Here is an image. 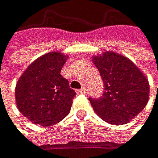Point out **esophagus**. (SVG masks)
Instances as JSON below:
<instances>
[{
	"label": "esophagus",
	"instance_id": "obj_1",
	"mask_svg": "<svg viewBox=\"0 0 158 158\" xmlns=\"http://www.w3.org/2000/svg\"><path fill=\"white\" fill-rule=\"evenodd\" d=\"M86 89L85 88H81L80 90H77V94H85Z\"/></svg>",
	"mask_w": 158,
	"mask_h": 158
}]
</instances>
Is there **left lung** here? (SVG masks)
Masks as SVG:
<instances>
[{
    "mask_svg": "<svg viewBox=\"0 0 158 158\" xmlns=\"http://www.w3.org/2000/svg\"><path fill=\"white\" fill-rule=\"evenodd\" d=\"M93 61L105 86L101 98H89L93 108L108 123H127L145 108L148 101L147 78L128 58L112 52L95 56Z\"/></svg>",
    "mask_w": 158,
    "mask_h": 158,
    "instance_id": "1",
    "label": "left lung"
}]
</instances>
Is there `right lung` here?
Wrapping results in <instances>:
<instances>
[{"mask_svg":"<svg viewBox=\"0 0 158 158\" xmlns=\"http://www.w3.org/2000/svg\"><path fill=\"white\" fill-rule=\"evenodd\" d=\"M65 56L52 52L32 62L15 88L17 108L34 124L52 126L69 113L76 92L60 71Z\"/></svg>","mask_w":158,"mask_h":158,"instance_id":"right-lung-1","label":"right lung"}]
</instances>
